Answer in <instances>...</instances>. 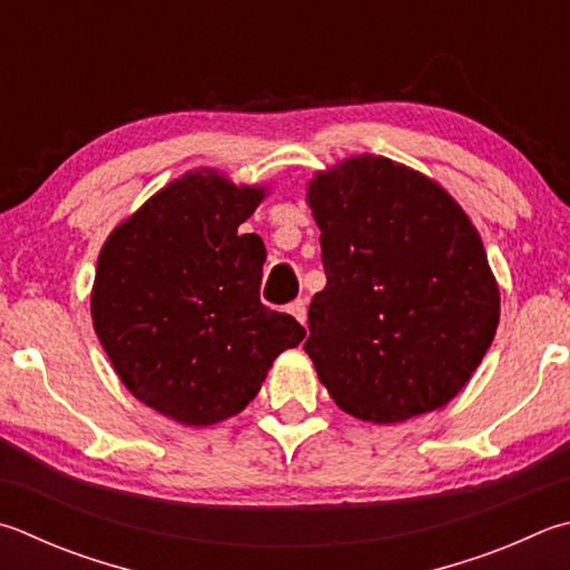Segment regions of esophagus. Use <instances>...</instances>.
<instances>
[{
    "label": "esophagus",
    "mask_w": 570,
    "mask_h": 570,
    "mask_svg": "<svg viewBox=\"0 0 570 570\" xmlns=\"http://www.w3.org/2000/svg\"><path fill=\"white\" fill-rule=\"evenodd\" d=\"M288 314H292L298 321V324L306 326V302H304V298H298V302L288 304Z\"/></svg>",
    "instance_id": "esophagus-1"
}]
</instances>
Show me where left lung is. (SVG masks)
Here are the masks:
<instances>
[{"instance_id": "left-lung-1", "label": "left lung", "mask_w": 570, "mask_h": 570, "mask_svg": "<svg viewBox=\"0 0 570 570\" xmlns=\"http://www.w3.org/2000/svg\"><path fill=\"white\" fill-rule=\"evenodd\" d=\"M326 286L304 351L341 411L401 423L459 396L499 328L479 232L426 174L358 154L306 186Z\"/></svg>"}]
</instances>
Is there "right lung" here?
<instances>
[{
    "mask_svg": "<svg viewBox=\"0 0 570 570\" xmlns=\"http://www.w3.org/2000/svg\"><path fill=\"white\" fill-rule=\"evenodd\" d=\"M268 194L216 169L186 171L109 234L91 321L134 399L181 426L249 406L274 358L304 341L258 298L264 242L239 226Z\"/></svg>",
    "mask_w": 570,
    "mask_h": 570,
    "instance_id": "right-lung-1",
    "label": "right lung"
}]
</instances>
